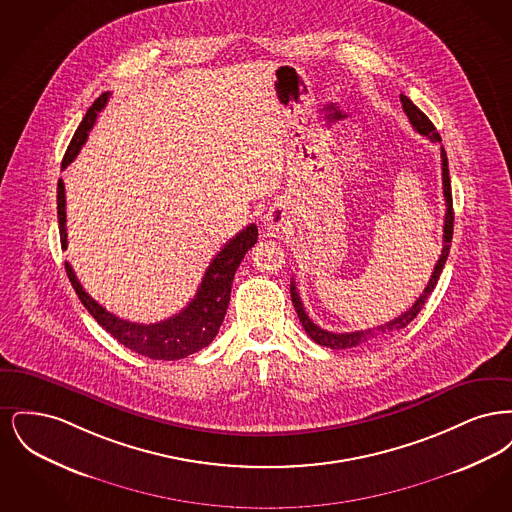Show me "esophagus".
I'll use <instances>...</instances> for the list:
<instances>
[{"instance_id":"1","label":"esophagus","mask_w":512,"mask_h":512,"mask_svg":"<svg viewBox=\"0 0 512 512\" xmlns=\"http://www.w3.org/2000/svg\"><path fill=\"white\" fill-rule=\"evenodd\" d=\"M263 224H265V228H267L268 232L280 234V232H284L286 226H288L286 213H284L282 209H278V207H272V209H268L267 215L263 217Z\"/></svg>"}]
</instances>
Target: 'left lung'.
<instances>
[{
    "label": "left lung",
    "instance_id": "8db88e82",
    "mask_svg": "<svg viewBox=\"0 0 512 512\" xmlns=\"http://www.w3.org/2000/svg\"><path fill=\"white\" fill-rule=\"evenodd\" d=\"M401 103H403V111L407 113L409 121H411L414 130L418 134L430 138L432 142H441V138H439L438 132H436V126L414 105L411 99L401 94ZM441 180H443V197H445V207H447L445 222H443V249H441V255H439L438 263L434 267V272H432V276L428 280V286L424 288V292L418 295V299L414 301L413 307H409L403 315L393 318V320L382 324V326L368 328V330H359V332L334 334V332L322 330L305 313L301 297H299L297 288H295V282L292 280L290 293H292L293 307H295V313H297V317L301 320L305 332L311 336V340L317 341L318 345L330 347V349H349V347H357V345L366 343V341L378 340V338L390 336L393 332H399L401 328H405L411 320L416 318V315L420 313V309L424 307L426 299L432 295L436 284H438L439 274H441V270L445 267V261H447V255H449V249H451V240H453V220H455V217H453V197H451V180H449V167H447V153H445L443 147H441Z\"/></svg>",
    "mask_w": 512,
    "mask_h": 512
}]
</instances>
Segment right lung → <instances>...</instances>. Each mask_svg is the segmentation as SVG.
<instances>
[{"label":"right lung","mask_w":512,"mask_h":512,"mask_svg":"<svg viewBox=\"0 0 512 512\" xmlns=\"http://www.w3.org/2000/svg\"><path fill=\"white\" fill-rule=\"evenodd\" d=\"M107 99H109V92L101 94L94 101V105L88 109L86 117L76 128L73 140L67 147L61 169H67V165L73 163L74 157L78 155L80 147L84 146L88 138V132L92 130L94 122L98 119L99 111L105 107ZM57 219H59L61 245L63 249H67V211H65L63 180H59L57 184ZM257 236L259 232L255 224L245 226L240 234H236V238H232L215 255V259L205 270V276L197 288L194 299L178 315L155 324H138V322H128L115 317L113 313L105 311L98 301L90 297L88 292L80 286L73 267L69 263H65V270L82 305L115 340L121 341L124 347L149 359L176 361L207 347L219 334L220 324L224 320L228 303H230V290H232L236 268L240 267L245 253L257 244Z\"/></svg>","instance_id":"1"}]
</instances>
